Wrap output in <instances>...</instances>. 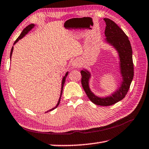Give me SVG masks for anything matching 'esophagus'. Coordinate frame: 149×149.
Wrapping results in <instances>:
<instances>
[{
  "label": "esophagus",
  "instance_id": "obj_1",
  "mask_svg": "<svg viewBox=\"0 0 149 149\" xmlns=\"http://www.w3.org/2000/svg\"><path fill=\"white\" fill-rule=\"evenodd\" d=\"M72 65L73 66V68H77V67H79V63L78 62L77 60H74V61L72 62Z\"/></svg>",
  "mask_w": 149,
  "mask_h": 149
}]
</instances>
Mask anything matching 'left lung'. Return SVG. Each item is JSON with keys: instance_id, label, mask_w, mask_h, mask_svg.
Returning <instances> with one entry per match:
<instances>
[{"instance_id": "8db88e82", "label": "left lung", "mask_w": 149, "mask_h": 149, "mask_svg": "<svg viewBox=\"0 0 149 149\" xmlns=\"http://www.w3.org/2000/svg\"><path fill=\"white\" fill-rule=\"evenodd\" d=\"M106 22L104 35L106 41L114 46L119 54L120 60V70L122 76V84L116 92L105 98H100L95 96L91 91L89 87V81L91 76L87 70H81V85L85 93L91 102L97 105L110 106L122 100L129 91L130 85L134 75V68L132 58V49L128 37L123 30L108 18H104Z\"/></svg>"}]
</instances>
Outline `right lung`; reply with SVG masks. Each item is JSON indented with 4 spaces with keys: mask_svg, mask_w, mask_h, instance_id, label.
<instances>
[{
    "mask_svg": "<svg viewBox=\"0 0 149 149\" xmlns=\"http://www.w3.org/2000/svg\"><path fill=\"white\" fill-rule=\"evenodd\" d=\"M35 26V25L34 24H30V25H29V26H27L26 28H25L23 31H22V33L19 35V36L18 37V38H17L16 41H15V42H14V44H16V42L19 41V39H21L22 38H23V37L25 36V35H26L27 33H28L30 30H31L32 28H33V27ZM13 49H14V47H12V49H11V52H10V60H11V56H12V52H13ZM68 72H67L66 74H65V76L63 77V79H62V89H61V93H60V99H59V100H58V104H57V105H56V107H54V108H52V109H50V110H48L47 112H50V111H51V110H54V108H56L59 105V103H60V98H61V95H62V91H63V87H64V84H65V77H67V75H68Z\"/></svg>",
    "mask_w": 149,
    "mask_h": 149,
    "instance_id": "1",
    "label": "right lung"
}]
</instances>
